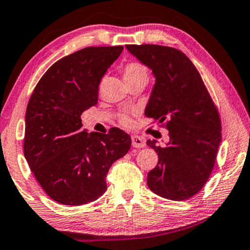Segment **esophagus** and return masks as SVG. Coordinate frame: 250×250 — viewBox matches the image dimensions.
<instances>
[{
	"mask_svg": "<svg viewBox=\"0 0 250 250\" xmlns=\"http://www.w3.org/2000/svg\"><path fill=\"white\" fill-rule=\"evenodd\" d=\"M131 143L132 147H135V148H142L145 146V140L139 136H131Z\"/></svg>",
	"mask_w": 250,
	"mask_h": 250,
	"instance_id": "esophagus-1",
	"label": "esophagus"
}]
</instances>
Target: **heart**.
<instances>
[{
	"label": "heart",
	"mask_w": 250,
	"mask_h": 250,
	"mask_svg": "<svg viewBox=\"0 0 250 250\" xmlns=\"http://www.w3.org/2000/svg\"><path fill=\"white\" fill-rule=\"evenodd\" d=\"M124 79L125 83L135 79L148 80V70H147L145 65L140 64V63H129L124 69ZM120 122L125 126L131 125V119H130L128 114H122L120 117Z\"/></svg>",
	"instance_id": "b5f03b06"
}]
</instances>
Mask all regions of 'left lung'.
Here are the masks:
<instances>
[{"mask_svg":"<svg viewBox=\"0 0 250 250\" xmlns=\"http://www.w3.org/2000/svg\"><path fill=\"white\" fill-rule=\"evenodd\" d=\"M155 78L145 114L167 120L168 142L147 145L159 155L147 174L148 188L171 200L195 196L212 173L221 142L219 113L196 66L181 51L161 45H125Z\"/></svg>","mask_w":250,"mask_h":250,"instance_id":"left-lung-1","label":"left lung"}]
</instances>
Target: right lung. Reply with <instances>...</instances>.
<instances>
[{"label": "right lung", "instance_id": "add662e5", "mask_svg": "<svg viewBox=\"0 0 250 250\" xmlns=\"http://www.w3.org/2000/svg\"><path fill=\"white\" fill-rule=\"evenodd\" d=\"M124 47H86L56 61L27 105L23 153L44 191L63 205L94 202L106 190L111 165L131 146L128 133L82 129L80 115L97 104L98 85Z\"/></svg>", "mask_w": 250, "mask_h": 250}]
</instances>
